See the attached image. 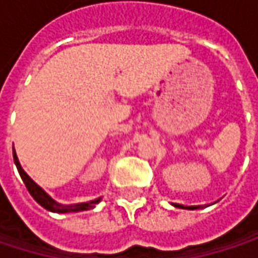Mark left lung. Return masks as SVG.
<instances>
[{
	"label": "left lung",
	"mask_w": 258,
	"mask_h": 258,
	"mask_svg": "<svg viewBox=\"0 0 258 258\" xmlns=\"http://www.w3.org/2000/svg\"><path fill=\"white\" fill-rule=\"evenodd\" d=\"M175 208H179V209H188V211H194V209H200V208H206L205 206H183V205H179V203H173Z\"/></svg>",
	"instance_id": "8db88e82"
}]
</instances>
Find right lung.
I'll use <instances>...</instances> for the list:
<instances>
[{"mask_svg":"<svg viewBox=\"0 0 258 258\" xmlns=\"http://www.w3.org/2000/svg\"><path fill=\"white\" fill-rule=\"evenodd\" d=\"M13 160H15V164H16V167H18V172H19L21 178H22L24 183H25L26 189L29 191V194L34 197V200H35L40 206H43L44 209H47V211H50V212H56V214L82 212V211H88V209L95 208V205H97L98 202H101V197H98V199H94V200H89V202H83V203L61 205V203H58L56 200H53V199H52L40 185H37L34 180L28 176V173L22 169V166H21V163H19V158H18L15 149H13Z\"/></svg>","mask_w":258,"mask_h":258,"instance_id":"1","label":"right lung"}]
</instances>
